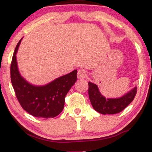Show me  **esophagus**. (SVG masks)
Wrapping results in <instances>:
<instances>
[{
	"instance_id": "1",
	"label": "esophagus",
	"mask_w": 152,
	"mask_h": 152,
	"mask_svg": "<svg viewBox=\"0 0 152 152\" xmlns=\"http://www.w3.org/2000/svg\"><path fill=\"white\" fill-rule=\"evenodd\" d=\"M87 76V72L85 69H81L78 71L77 76L78 78H84Z\"/></svg>"
}]
</instances>
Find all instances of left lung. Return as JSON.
<instances>
[{
  "mask_svg": "<svg viewBox=\"0 0 152 152\" xmlns=\"http://www.w3.org/2000/svg\"><path fill=\"white\" fill-rule=\"evenodd\" d=\"M137 87L117 99H106L99 92L98 86L88 82V96L93 108L102 114H115L121 112L132 101L137 94Z\"/></svg>",
  "mask_w": 152,
  "mask_h": 152,
  "instance_id": "8db88e82",
  "label": "left lung"
}]
</instances>
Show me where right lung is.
Instances as JSON below:
<instances>
[{"instance_id":"add662e5","label":"right lung","mask_w":152,"mask_h":152,"mask_svg":"<svg viewBox=\"0 0 152 152\" xmlns=\"http://www.w3.org/2000/svg\"><path fill=\"white\" fill-rule=\"evenodd\" d=\"M21 40L15 47L10 64V79L16 98L23 109L35 117H55L64 109L66 94L77 80V70L61 76L45 86L31 84L22 77L17 66L15 55Z\"/></svg>"}]
</instances>
